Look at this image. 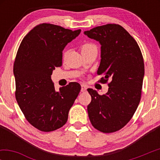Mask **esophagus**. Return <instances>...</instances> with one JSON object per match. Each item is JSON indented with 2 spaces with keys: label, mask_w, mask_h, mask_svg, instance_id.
<instances>
[{
  "label": "esophagus",
  "mask_w": 160,
  "mask_h": 160,
  "mask_svg": "<svg viewBox=\"0 0 160 160\" xmlns=\"http://www.w3.org/2000/svg\"><path fill=\"white\" fill-rule=\"evenodd\" d=\"M81 87H82V89H81V91H82V92H84L87 90V86H86V85L82 84V85H81Z\"/></svg>",
  "instance_id": "obj_1"
}]
</instances>
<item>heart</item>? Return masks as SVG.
<instances>
[{"label":"heart","mask_w":160,"mask_h":160,"mask_svg":"<svg viewBox=\"0 0 160 160\" xmlns=\"http://www.w3.org/2000/svg\"><path fill=\"white\" fill-rule=\"evenodd\" d=\"M92 49H97V47H96V46L95 44H93V43H84V44H83L82 46V47H81L82 53L87 52V51H89V50Z\"/></svg>","instance_id":"heart-1"}]
</instances>
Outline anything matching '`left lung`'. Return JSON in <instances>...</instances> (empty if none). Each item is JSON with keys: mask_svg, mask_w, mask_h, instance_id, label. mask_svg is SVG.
I'll use <instances>...</instances> for the list:
<instances>
[{"mask_svg": "<svg viewBox=\"0 0 160 160\" xmlns=\"http://www.w3.org/2000/svg\"><path fill=\"white\" fill-rule=\"evenodd\" d=\"M84 33L101 45V60L97 72L98 75H102L100 82L110 81L105 95L87 89L92 97L87 106L89 120L100 132H116L132 119L141 100L143 56L135 39L119 25L107 24Z\"/></svg>", "mask_w": 160, "mask_h": 160, "instance_id": "obj_1", "label": "left lung"}]
</instances>
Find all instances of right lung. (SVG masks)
<instances>
[{
    "label": "right lung",
    "mask_w": 160,
    "mask_h": 160,
    "mask_svg": "<svg viewBox=\"0 0 160 160\" xmlns=\"http://www.w3.org/2000/svg\"><path fill=\"white\" fill-rule=\"evenodd\" d=\"M58 25L43 23L32 28L22 41L14 64L15 96L26 119L43 132L60 128L81 90L71 82L54 89L51 75L62 65V51L80 34Z\"/></svg>",
    "instance_id": "1"
}]
</instances>
